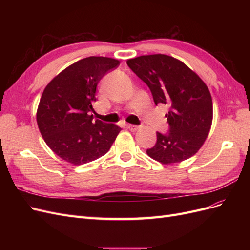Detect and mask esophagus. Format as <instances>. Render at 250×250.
Returning <instances> with one entry per match:
<instances>
[{"label":"esophagus","instance_id":"34e87169","mask_svg":"<svg viewBox=\"0 0 250 250\" xmlns=\"http://www.w3.org/2000/svg\"><path fill=\"white\" fill-rule=\"evenodd\" d=\"M126 127H127L128 129H129L130 131H137V130L139 129V126H137V125H132V124H127V125H126Z\"/></svg>","mask_w":250,"mask_h":250}]
</instances>
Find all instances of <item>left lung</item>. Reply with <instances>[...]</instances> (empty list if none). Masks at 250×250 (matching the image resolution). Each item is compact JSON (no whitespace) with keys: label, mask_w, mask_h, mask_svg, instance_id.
Returning a JSON list of instances; mask_svg holds the SVG:
<instances>
[{"label":"left lung","mask_w":250,"mask_h":250,"mask_svg":"<svg viewBox=\"0 0 250 250\" xmlns=\"http://www.w3.org/2000/svg\"><path fill=\"white\" fill-rule=\"evenodd\" d=\"M127 64L146 83L154 103L169 105V131L156 132L147 154L164 165L188 160L206 142L213 122V101L206 83L183 62L165 54L143 55Z\"/></svg>","instance_id":"8db88e82"}]
</instances>
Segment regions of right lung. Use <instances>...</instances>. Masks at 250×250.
<instances>
[{
	"label": "right lung",
	"instance_id": "obj_1",
	"mask_svg": "<svg viewBox=\"0 0 250 250\" xmlns=\"http://www.w3.org/2000/svg\"><path fill=\"white\" fill-rule=\"evenodd\" d=\"M120 64L118 59L90 56L60 72L43 89L36 121L51 150L63 161L82 165L108 152L121 128L94 121L90 111L98 83Z\"/></svg>",
	"mask_w": 250,
	"mask_h": 250
}]
</instances>
